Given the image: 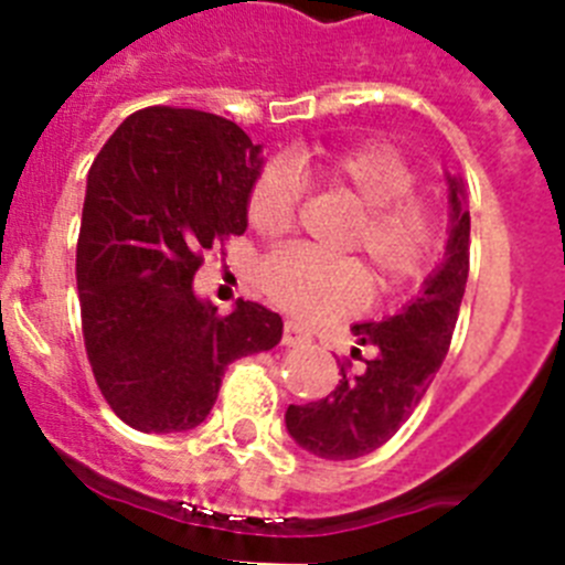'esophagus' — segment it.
I'll return each instance as SVG.
<instances>
[{
	"label": "esophagus",
	"instance_id": "1",
	"mask_svg": "<svg viewBox=\"0 0 565 565\" xmlns=\"http://www.w3.org/2000/svg\"><path fill=\"white\" fill-rule=\"evenodd\" d=\"M311 342V331L306 326H299V322H286V331H282V344L288 348H297V344Z\"/></svg>",
	"mask_w": 565,
	"mask_h": 565
}]
</instances>
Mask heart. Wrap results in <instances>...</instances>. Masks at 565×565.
Segmentation results:
<instances>
[{"label":"heart","instance_id":"heart-1","mask_svg":"<svg viewBox=\"0 0 565 565\" xmlns=\"http://www.w3.org/2000/svg\"><path fill=\"white\" fill-rule=\"evenodd\" d=\"M302 178L356 206L348 248L371 257L382 288L422 277L438 246V217L430 201L413 194L416 169L387 143H359L337 152H294L268 163L248 192V223L266 239L286 237L297 223ZM263 291L299 319L351 313L371 291V274L353 257L328 259L306 248H288L259 274Z\"/></svg>","mask_w":565,"mask_h":565}]
</instances>
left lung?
Returning <instances> with one entry per match:
<instances>
[{"instance_id":"obj_1","label":"left lung","mask_w":565,"mask_h":565,"mask_svg":"<svg viewBox=\"0 0 565 565\" xmlns=\"http://www.w3.org/2000/svg\"><path fill=\"white\" fill-rule=\"evenodd\" d=\"M447 183L450 239L441 266L402 311L351 328L356 342L371 351V359H362V351L353 348L351 356L362 359V371L342 367L331 396L288 407L286 427L302 450L328 461H351L379 450L411 418L436 379L450 351L469 274L467 189L452 174Z\"/></svg>"}]
</instances>
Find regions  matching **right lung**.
<instances>
[{"mask_svg": "<svg viewBox=\"0 0 565 565\" xmlns=\"http://www.w3.org/2000/svg\"><path fill=\"white\" fill-rule=\"evenodd\" d=\"M259 152L221 115L147 107L89 167L76 248L84 348L132 430L198 427L228 364L282 339L279 313L237 299L221 317L192 286L203 254L246 232Z\"/></svg>", "mask_w": 565, "mask_h": 565, "instance_id": "add662e5", "label": "right lung"}]
</instances>
